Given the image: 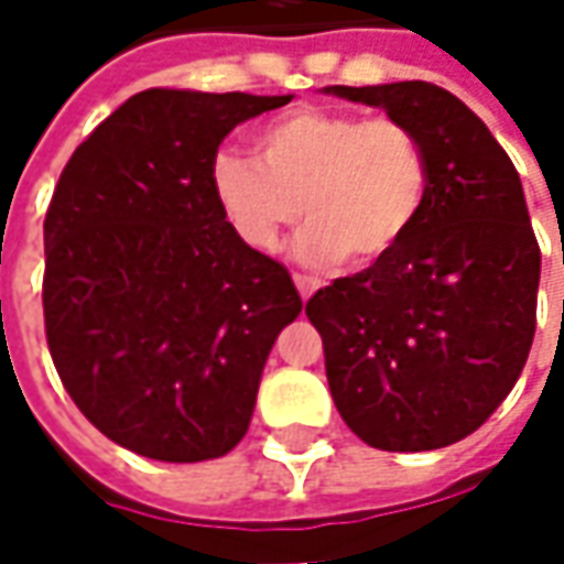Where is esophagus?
<instances>
[{
  "mask_svg": "<svg viewBox=\"0 0 564 564\" xmlns=\"http://www.w3.org/2000/svg\"><path fill=\"white\" fill-rule=\"evenodd\" d=\"M294 285H297V294H301L304 301L319 289V282H316V279H311V275H301V272H294Z\"/></svg>",
  "mask_w": 564,
  "mask_h": 564,
  "instance_id": "esophagus-1",
  "label": "esophagus"
}]
</instances>
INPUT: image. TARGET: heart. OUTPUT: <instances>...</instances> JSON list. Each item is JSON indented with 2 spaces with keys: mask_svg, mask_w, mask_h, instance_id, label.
<instances>
[{
  "mask_svg": "<svg viewBox=\"0 0 564 564\" xmlns=\"http://www.w3.org/2000/svg\"><path fill=\"white\" fill-rule=\"evenodd\" d=\"M253 153L219 150L209 187L231 228L257 250H275L301 209L307 263L348 257L370 267L421 219L430 169L417 134L399 119L292 109L253 134Z\"/></svg>",
  "mask_w": 564,
  "mask_h": 564,
  "instance_id": "obj_1",
  "label": "heart"
}]
</instances>
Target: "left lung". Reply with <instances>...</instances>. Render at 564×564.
<instances>
[{
    "label": "left lung",
    "instance_id": "1",
    "mask_svg": "<svg viewBox=\"0 0 564 564\" xmlns=\"http://www.w3.org/2000/svg\"><path fill=\"white\" fill-rule=\"evenodd\" d=\"M404 121L426 153L417 226L389 257L307 301L341 421L382 452L470 436L531 355L540 248L509 153L426 80L326 87Z\"/></svg>",
    "mask_w": 564,
    "mask_h": 564
}]
</instances>
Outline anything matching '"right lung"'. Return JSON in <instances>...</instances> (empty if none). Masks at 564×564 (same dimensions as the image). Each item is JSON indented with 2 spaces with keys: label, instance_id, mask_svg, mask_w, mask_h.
<instances>
[{
  "label": "right lung",
  "instance_id": "1",
  "mask_svg": "<svg viewBox=\"0 0 564 564\" xmlns=\"http://www.w3.org/2000/svg\"><path fill=\"white\" fill-rule=\"evenodd\" d=\"M289 97L150 87L72 153L43 223V316L80 414L156 462L245 440L292 275L226 223L209 163L241 121Z\"/></svg>",
  "mask_w": 564,
  "mask_h": 564
}]
</instances>
